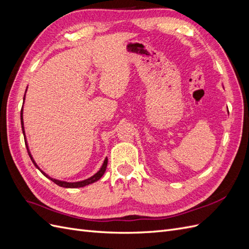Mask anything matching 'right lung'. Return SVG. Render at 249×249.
Instances as JSON below:
<instances>
[{"label": "right lung", "instance_id": "add662e5", "mask_svg": "<svg viewBox=\"0 0 249 249\" xmlns=\"http://www.w3.org/2000/svg\"><path fill=\"white\" fill-rule=\"evenodd\" d=\"M24 100H25V97H24ZM20 123H21L22 133H24V135H25V131H24V123H22V109H21V111H20ZM25 143H26V147H27V150H28V154H29L30 158H31V160H32V162H33V164L35 165V166H36L37 168H38V166H37L36 163L34 162V160H33V158H32L31 154H30V152H29V148H28V145H27V141H26V137H25ZM107 164H108V159L106 158V159H105L104 164H103V166H102V168L99 170V172H96L95 175H94L93 177H91V178H87V179H85V180H82V182H77V183H67V182H62V180H57V179H54V178H50V177H48V176L46 175V173H44L43 171H41L39 168H38V169L43 173L44 176L48 177L50 179H52L53 182H54L55 184H57V185H58V186H60V187H64V188H80V187H84V186H87V185H89V184H92V183L96 182V180H99V179L103 177V175L105 173V171H106Z\"/></svg>", "mask_w": 249, "mask_h": 249}]
</instances>
